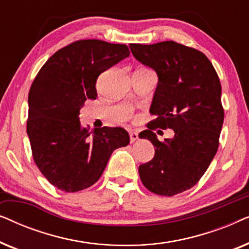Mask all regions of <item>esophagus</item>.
Wrapping results in <instances>:
<instances>
[{
	"instance_id": "1",
	"label": "esophagus",
	"mask_w": 249,
	"mask_h": 249,
	"mask_svg": "<svg viewBox=\"0 0 249 249\" xmlns=\"http://www.w3.org/2000/svg\"><path fill=\"white\" fill-rule=\"evenodd\" d=\"M129 136H130V142H134L138 139V134L136 131H129Z\"/></svg>"
}]
</instances>
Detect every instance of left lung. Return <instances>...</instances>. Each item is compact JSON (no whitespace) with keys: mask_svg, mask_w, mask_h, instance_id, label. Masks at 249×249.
Wrapping results in <instances>:
<instances>
[{"mask_svg":"<svg viewBox=\"0 0 249 249\" xmlns=\"http://www.w3.org/2000/svg\"><path fill=\"white\" fill-rule=\"evenodd\" d=\"M129 47L159 77L149 108L155 119L139 134L155 155L139 165V177L156 195H177L199 181L219 147L224 118L219 76L205 54L173 40ZM156 127L172 128L175 137L160 142Z\"/></svg>","mask_w":249,"mask_h":249,"instance_id":"1","label":"left lung"}]
</instances>
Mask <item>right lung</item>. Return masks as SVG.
<instances>
[{
  "label": "right lung",
  "mask_w": 249,
  "mask_h": 249,
  "mask_svg": "<svg viewBox=\"0 0 249 249\" xmlns=\"http://www.w3.org/2000/svg\"><path fill=\"white\" fill-rule=\"evenodd\" d=\"M129 54L124 44L77 40L54 53L34 79L27 134L37 168L57 189L76 193L93 186L114 149L129 144L124 128L89 131L79 121L85 101L97 97L98 76Z\"/></svg>",
  "instance_id": "add662e5"
}]
</instances>
